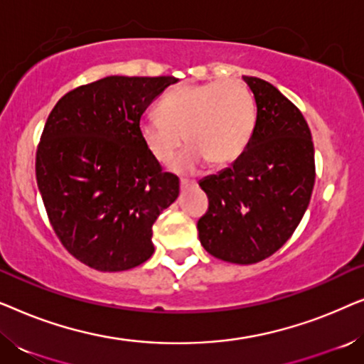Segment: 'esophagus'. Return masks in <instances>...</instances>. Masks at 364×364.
Listing matches in <instances>:
<instances>
[{"label": "esophagus", "mask_w": 364, "mask_h": 364, "mask_svg": "<svg viewBox=\"0 0 364 364\" xmlns=\"http://www.w3.org/2000/svg\"><path fill=\"white\" fill-rule=\"evenodd\" d=\"M197 183L193 182V181H188V178H181V188L182 191H186V188H188V187H196Z\"/></svg>", "instance_id": "obj_1"}]
</instances>
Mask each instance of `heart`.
Segmentation results:
<instances>
[{
	"label": "heart",
	"instance_id": "1",
	"mask_svg": "<svg viewBox=\"0 0 364 364\" xmlns=\"http://www.w3.org/2000/svg\"><path fill=\"white\" fill-rule=\"evenodd\" d=\"M257 121V107L245 84L237 79L182 84L157 104V116L139 122V137L154 161L173 162L178 172H193L207 161L225 166L245 151Z\"/></svg>",
	"mask_w": 364,
	"mask_h": 364
}]
</instances>
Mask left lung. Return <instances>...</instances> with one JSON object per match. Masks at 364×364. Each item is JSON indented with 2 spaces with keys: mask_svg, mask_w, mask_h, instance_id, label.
I'll return each mask as SVG.
<instances>
[{
  "mask_svg": "<svg viewBox=\"0 0 364 364\" xmlns=\"http://www.w3.org/2000/svg\"><path fill=\"white\" fill-rule=\"evenodd\" d=\"M257 102L245 151L198 183L208 208L198 218L202 247L223 262L252 265L285 245L315 186V147L300 109L270 82L243 76Z\"/></svg>",
  "mask_w": 364,
  "mask_h": 364,
  "instance_id": "8db88e82",
  "label": "left lung"
}]
</instances>
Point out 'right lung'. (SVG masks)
<instances>
[{
  "mask_svg": "<svg viewBox=\"0 0 364 364\" xmlns=\"http://www.w3.org/2000/svg\"><path fill=\"white\" fill-rule=\"evenodd\" d=\"M173 76H109L64 94L36 151V181L63 247L99 272H124L152 257V225L178 196L139 137L146 109Z\"/></svg>",
  "mask_w": 364,
  "mask_h": 364,
  "instance_id": "obj_1",
  "label": "right lung"
}]
</instances>
